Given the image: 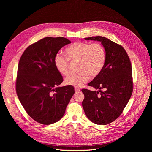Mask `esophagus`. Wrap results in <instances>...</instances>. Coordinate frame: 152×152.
Segmentation results:
<instances>
[{
	"mask_svg": "<svg viewBox=\"0 0 152 152\" xmlns=\"http://www.w3.org/2000/svg\"><path fill=\"white\" fill-rule=\"evenodd\" d=\"M75 92L77 93V92H79L80 91V89H79L78 88H75Z\"/></svg>",
	"mask_w": 152,
	"mask_h": 152,
	"instance_id": "34e87169",
	"label": "esophagus"
}]
</instances>
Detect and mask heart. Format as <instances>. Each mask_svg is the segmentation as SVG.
Returning a JSON list of instances; mask_svg holds the SVG:
<instances>
[{
  "label": "heart",
  "instance_id": "b5f03b06",
  "mask_svg": "<svg viewBox=\"0 0 152 152\" xmlns=\"http://www.w3.org/2000/svg\"><path fill=\"white\" fill-rule=\"evenodd\" d=\"M66 58L56 54L54 65L56 70L62 76L69 74V61H78L77 74L68 76L64 80L66 85L81 87L90 76L97 77L102 72L106 62V52L99 43L91 44L88 42L77 41L69 46L65 50Z\"/></svg>",
  "mask_w": 152,
  "mask_h": 152
}]
</instances>
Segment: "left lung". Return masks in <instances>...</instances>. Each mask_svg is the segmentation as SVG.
Instances as JSON below:
<instances>
[{"label":"left lung","instance_id":"1","mask_svg":"<svg viewBox=\"0 0 152 152\" xmlns=\"http://www.w3.org/2000/svg\"><path fill=\"white\" fill-rule=\"evenodd\" d=\"M85 39L101 42L106 58L102 72L88 83L96 90H82L85 96L82 106L86 117L93 123L107 124L121 115L132 94L131 61L121 45L107 38L97 36Z\"/></svg>","mask_w":152,"mask_h":152}]
</instances>
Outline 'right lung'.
<instances>
[{"mask_svg":"<svg viewBox=\"0 0 152 152\" xmlns=\"http://www.w3.org/2000/svg\"><path fill=\"white\" fill-rule=\"evenodd\" d=\"M70 43L64 37H46L30 45L20 59L17 96L28 114L42 124L59 121L75 93L73 86H59L63 79L54 65L58 51Z\"/></svg>","mask_w":152,"mask_h":152,"instance_id":"1","label":"right lung"}]
</instances>
